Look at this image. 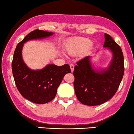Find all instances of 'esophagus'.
Returning <instances> with one entry per match:
<instances>
[{"label": "esophagus", "mask_w": 134, "mask_h": 134, "mask_svg": "<svg viewBox=\"0 0 134 134\" xmlns=\"http://www.w3.org/2000/svg\"><path fill=\"white\" fill-rule=\"evenodd\" d=\"M70 67L71 72H73L74 68H75V66H74V65L73 64H70Z\"/></svg>", "instance_id": "1"}]
</instances>
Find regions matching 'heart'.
<instances>
[{
    "instance_id": "b5f03b06",
    "label": "heart",
    "mask_w": 134,
    "mask_h": 134,
    "mask_svg": "<svg viewBox=\"0 0 134 134\" xmlns=\"http://www.w3.org/2000/svg\"><path fill=\"white\" fill-rule=\"evenodd\" d=\"M91 43V40L86 37H74L70 39L65 47V51L71 55H77L85 52Z\"/></svg>"
}]
</instances>
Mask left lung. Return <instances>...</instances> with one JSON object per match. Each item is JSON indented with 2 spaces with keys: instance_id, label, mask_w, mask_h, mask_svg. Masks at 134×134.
Returning <instances> with one entry per match:
<instances>
[{
  "instance_id": "left-lung-1",
  "label": "left lung",
  "mask_w": 134,
  "mask_h": 134,
  "mask_svg": "<svg viewBox=\"0 0 134 134\" xmlns=\"http://www.w3.org/2000/svg\"><path fill=\"white\" fill-rule=\"evenodd\" d=\"M103 47L113 54L107 69H93L90 56L85 57L75 65L74 88L78 100L86 105H98L105 103L114 96L124 74V58L120 46L108 34H104Z\"/></svg>"
}]
</instances>
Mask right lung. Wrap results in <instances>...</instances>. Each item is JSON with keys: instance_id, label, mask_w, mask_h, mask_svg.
I'll return each instance as SVG.
<instances>
[{"instance_id": "add662e5", "label": "right lung", "mask_w": 134, "mask_h": 134, "mask_svg": "<svg viewBox=\"0 0 134 134\" xmlns=\"http://www.w3.org/2000/svg\"><path fill=\"white\" fill-rule=\"evenodd\" d=\"M53 34L40 30L29 33L16 46L12 62V74L18 91L25 98L39 104L49 103L54 98L64 76L71 73L70 67L67 64L62 66L51 64L41 70H31L23 61L22 49L26 42L43 39Z\"/></svg>"}]
</instances>
